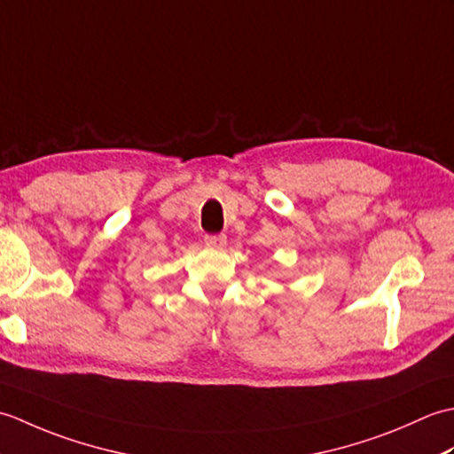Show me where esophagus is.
I'll list each match as a JSON object with an SVG mask.
<instances>
[{"instance_id":"1","label":"esophagus","mask_w":454,"mask_h":454,"mask_svg":"<svg viewBox=\"0 0 454 454\" xmlns=\"http://www.w3.org/2000/svg\"><path fill=\"white\" fill-rule=\"evenodd\" d=\"M205 244L208 246V247H222V246H226V236L224 234H207L205 236Z\"/></svg>"}]
</instances>
